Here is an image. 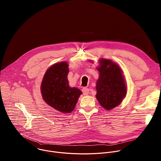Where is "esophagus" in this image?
Listing matches in <instances>:
<instances>
[{
	"mask_svg": "<svg viewBox=\"0 0 161 161\" xmlns=\"http://www.w3.org/2000/svg\"><path fill=\"white\" fill-rule=\"evenodd\" d=\"M82 92H83V94L84 96H87L88 94V93H89L90 90L88 88H83L82 89Z\"/></svg>",
	"mask_w": 161,
	"mask_h": 161,
	"instance_id": "1",
	"label": "esophagus"
}]
</instances>
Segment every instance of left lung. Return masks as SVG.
Instances as JSON below:
<instances>
[{"mask_svg":"<svg viewBox=\"0 0 161 161\" xmlns=\"http://www.w3.org/2000/svg\"><path fill=\"white\" fill-rule=\"evenodd\" d=\"M97 69L96 98L106 110L119 106L127 94V87L120 67L111 60L101 58Z\"/></svg>","mask_w":161,"mask_h":161,"instance_id":"1","label":"left lung"}]
</instances>
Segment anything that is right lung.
<instances>
[{"mask_svg": "<svg viewBox=\"0 0 161 161\" xmlns=\"http://www.w3.org/2000/svg\"><path fill=\"white\" fill-rule=\"evenodd\" d=\"M68 73L66 62L55 64L46 72L41 86L44 101L56 110L65 113L74 110L82 94L78 88L69 86Z\"/></svg>", "mask_w": 161, "mask_h": 161, "instance_id": "add662e5", "label": "right lung"}]
</instances>
